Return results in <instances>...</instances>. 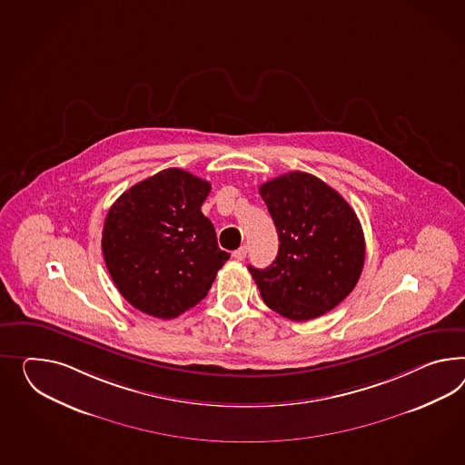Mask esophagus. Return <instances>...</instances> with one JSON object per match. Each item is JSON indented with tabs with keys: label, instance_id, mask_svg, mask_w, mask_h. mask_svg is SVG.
<instances>
[{
	"label": "esophagus",
	"instance_id": "obj_1",
	"mask_svg": "<svg viewBox=\"0 0 465 465\" xmlns=\"http://www.w3.org/2000/svg\"><path fill=\"white\" fill-rule=\"evenodd\" d=\"M246 254H248L246 246H241L239 250H236L234 252H232V258H234L236 262H244V260H246Z\"/></svg>",
	"mask_w": 465,
	"mask_h": 465
}]
</instances>
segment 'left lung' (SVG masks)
Segmentation results:
<instances>
[{"label": "left lung", "mask_w": 465, "mask_h": 465, "mask_svg": "<svg viewBox=\"0 0 465 465\" xmlns=\"http://www.w3.org/2000/svg\"><path fill=\"white\" fill-rule=\"evenodd\" d=\"M280 248L268 268L250 266L264 303L295 322L335 309L364 266L366 242L354 209L325 182L290 172L262 183Z\"/></svg>", "instance_id": "1"}]
</instances>
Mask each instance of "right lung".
I'll return each mask as SVG.
<instances>
[{"label": "right lung", "instance_id": "1", "mask_svg": "<svg viewBox=\"0 0 465 465\" xmlns=\"http://www.w3.org/2000/svg\"><path fill=\"white\" fill-rule=\"evenodd\" d=\"M211 183L167 168L111 205L103 227L107 272L134 309L175 319L195 307L229 260L201 207Z\"/></svg>", "mask_w": 465, "mask_h": 465}]
</instances>
